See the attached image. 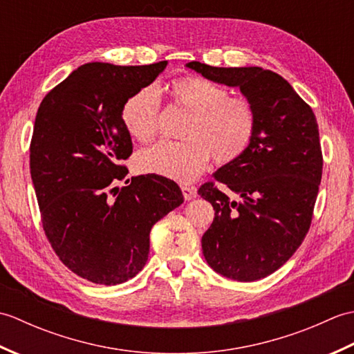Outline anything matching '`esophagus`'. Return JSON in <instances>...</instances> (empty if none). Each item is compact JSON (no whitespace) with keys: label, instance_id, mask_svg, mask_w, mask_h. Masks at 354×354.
Masks as SVG:
<instances>
[{"label":"esophagus","instance_id":"34e87169","mask_svg":"<svg viewBox=\"0 0 354 354\" xmlns=\"http://www.w3.org/2000/svg\"><path fill=\"white\" fill-rule=\"evenodd\" d=\"M181 190L184 194V199L185 201H190L194 196H196V187H192V185H181Z\"/></svg>","mask_w":354,"mask_h":354}]
</instances>
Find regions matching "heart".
Wrapping results in <instances>:
<instances>
[{
    "instance_id": "obj_1",
    "label": "heart",
    "mask_w": 354,
    "mask_h": 354,
    "mask_svg": "<svg viewBox=\"0 0 354 354\" xmlns=\"http://www.w3.org/2000/svg\"><path fill=\"white\" fill-rule=\"evenodd\" d=\"M173 108L190 114L183 141H161L135 156V167L179 183H190L205 169L209 158L227 165L250 149L257 132V109L245 95H230L227 86L201 76H181L165 86ZM122 120L132 138L147 142L161 123V100L153 86L127 97Z\"/></svg>"
}]
</instances>
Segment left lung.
Listing matches in <instances>:
<instances>
[{
  "instance_id": "1",
  "label": "left lung",
  "mask_w": 354,
  "mask_h": 354,
  "mask_svg": "<svg viewBox=\"0 0 354 354\" xmlns=\"http://www.w3.org/2000/svg\"><path fill=\"white\" fill-rule=\"evenodd\" d=\"M187 66L217 84L239 86L257 109L250 149L217 170L216 181L202 184L198 193L214 208L212 227L202 236L208 265L231 280H260L283 266L310 230L322 176L317 117L274 71L201 62Z\"/></svg>"
}]
</instances>
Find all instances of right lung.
I'll return each instance as SVG.
<instances>
[{"mask_svg": "<svg viewBox=\"0 0 354 354\" xmlns=\"http://www.w3.org/2000/svg\"><path fill=\"white\" fill-rule=\"evenodd\" d=\"M167 61L79 66L44 97L30 141V175L42 228L64 265L85 280L115 286L149 257L153 225L184 202L171 179L129 173L132 140L122 120L127 97L152 84Z\"/></svg>", "mask_w": 354, "mask_h": 354, "instance_id": "1", "label": "right lung"}]
</instances>
